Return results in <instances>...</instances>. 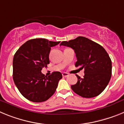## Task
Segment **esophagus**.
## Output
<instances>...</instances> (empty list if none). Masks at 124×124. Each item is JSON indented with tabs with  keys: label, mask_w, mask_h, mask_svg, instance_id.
<instances>
[{
	"label": "esophagus",
	"mask_w": 124,
	"mask_h": 124,
	"mask_svg": "<svg viewBox=\"0 0 124 124\" xmlns=\"http://www.w3.org/2000/svg\"><path fill=\"white\" fill-rule=\"evenodd\" d=\"M62 75H63V77H67V76H68L69 74L67 73H62Z\"/></svg>",
	"instance_id": "34e87169"
}]
</instances>
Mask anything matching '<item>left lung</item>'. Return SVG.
<instances>
[{
    "label": "left lung",
    "mask_w": 124,
    "mask_h": 124,
    "mask_svg": "<svg viewBox=\"0 0 124 124\" xmlns=\"http://www.w3.org/2000/svg\"><path fill=\"white\" fill-rule=\"evenodd\" d=\"M61 45L74 50L77 58L75 66L84 69L83 78L76 74L78 82L71 86L72 90L86 98L100 94L111 78L112 61L107 51L99 44L83 37L62 41Z\"/></svg>",
    "instance_id": "left-lung-1"
}]
</instances>
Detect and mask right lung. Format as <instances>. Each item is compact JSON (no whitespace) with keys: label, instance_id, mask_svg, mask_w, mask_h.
Segmentation results:
<instances>
[{"label":"right lung","instance_id":"obj_1","mask_svg":"<svg viewBox=\"0 0 124 124\" xmlns=\"http://www.w3.org/2000/svg\"><path fill=\"white\" fill-rule=\"evenodd\" d=\"M60 41L45 38L30 40L20 47L13 60V79L20 93L34 102L48 100L53 95L62 78L60 72L55 71L46 77L41 72L50 63L51 47Z\"/></svg>","mask_w":124,"mask_h":124}]
</instances>
